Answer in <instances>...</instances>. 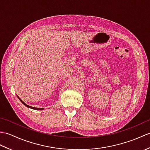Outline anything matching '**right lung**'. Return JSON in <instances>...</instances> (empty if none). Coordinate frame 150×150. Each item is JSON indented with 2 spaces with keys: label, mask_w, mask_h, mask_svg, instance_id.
I'll use <instances>...</instances> for the list:
<instances>
[{
  "label": "right lung",
  "mask_w": 150,
  "mask_h": 150,
  "mask_svg": "<svg viewBox=\"0 0 150 150\" xmlns=\"http://www.w3.org/2000/svg\"><path fill=\"white\" fill-rule=\"evenodd\" d=\"M17 97L18 98V99L20 100V101L21 102V103L23 104L24 106H26V107H28V108H31V109H33V110H44V108H35V107H32V106H28V105H27L26 103H24V102H23L22 101L20 98H19V97L17 95Z\"/></svg>",
  "instance_id": "right-lung-1"
}]
</instances>
